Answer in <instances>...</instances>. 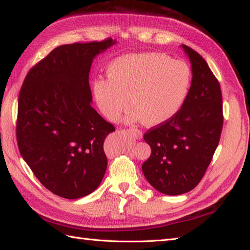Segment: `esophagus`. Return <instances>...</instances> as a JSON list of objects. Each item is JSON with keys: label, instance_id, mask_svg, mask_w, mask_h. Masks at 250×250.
I'll return each instance as SVG.
<instances>
[{"label": "esophagus", "instance_id": "34e87169", "mask_svg": "<svg viewBox=\"0 0 250 250\" xmlns=\"http://www.w3.org/2000/svg\"><path fill=\"white\" fill-rule=\"evenodd\" d=\"M129 133H131V134L134 136V138H136V139H142L143 138V132L141 130H138V129L131 127V129H129Z\"/></svg>", "mask_w": 250, "mask_h": 250}]
</instances>
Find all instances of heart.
I'll return each mask as SVG.
<instances>
[{
  "mask_svg": "<svg viewBox=\"0 0 250 250\" xmlns=\"http://www.w3.org/2000/svg\"><path fill=\"white\" fill-rule=\"evenodd\" d=\"M107 80L92 83V95L106 119L118 120L131 103L126 123L160 125L172 119L188 97L191 73L182 61L156 52L120 56L106 69Z\"/></svg>",
  "mask_w": 250,
  "mask_h": 250,
  "instance_id": "b5f03b06",
  "label": "heart"
}]
</instances>
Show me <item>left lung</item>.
<instances>
[{"instance_id": "left-lung-1", "label": "left lung", "mask_w": 250, "mask_h": 250, "mask_svg": "<svg viewBox=\"0 0 250 250\" xmlns=\"http://www.w3.org/2000/svg\"><path fill=\"white\" fill-rule=\"evenodd\" d=\"M191 66V83L179 113L145 133L151 155L142 166L147 181L165 195L197 187L218 146L223 129L220 86L207 62L182 44Z\"/></svg>"}]
</instances>
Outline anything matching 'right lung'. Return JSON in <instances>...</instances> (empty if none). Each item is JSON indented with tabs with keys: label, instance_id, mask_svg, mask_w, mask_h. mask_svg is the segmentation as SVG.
Segmentation results:
<instances>
[{
	"label": "right lung",
	"instance_id": "add662e5",
	"mask_svg": "<svg viewBox=\"0 0 250 250\" xmlns=\"http://www.w3.org/2000/svg\"><path fill=\"white\" fill-rule=\"evenodd\" d=\"M117 40L57 46L34 66L18 99L21 156L45 188L78 199L100 185L106 170L104 139L115 127L91 106L89 71Z\"/></svg>",
	"mask_w": 250,
	"mask_h": 250
}]
</instances>
